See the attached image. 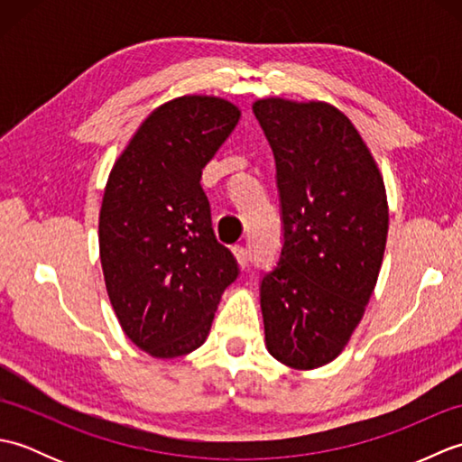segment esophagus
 Masks as SVG:
<instances>
[{
	"label": "esophagus",
	"mask_w": 462,
	"mask_h": 462,
	"mask_svg": "<svg viewBox=\"0 0 462 462\" xmlns=\"http://www.w3.org/2000/svg\"><path fill=\"white\" fill-rule=\"evenodd\" d=\"M234 256H236V260H238L242 270H246V268L250 266V252H248V248L236 246V248H234Z\"/></svg>",
	"instance_id": "obj_1"
}]
</instances>
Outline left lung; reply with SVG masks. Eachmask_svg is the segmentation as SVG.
Instances as JSON below:
<instances>
[{"mask_svg":"<svg viewBox=\"0 0 462 462\" xmlns=\"http://www.w3.org/2000/svg\"><path fill=\"white\" fill-rule=\"evenodd\" d=\"M252 109L276 161L283 236L276 266L260 280L266 346L286 365L313 369L346 347L377 283L385 186L336 106L262 99Z\"/></svg>","mask_w":462,"mask_h":462,"instance_id":"obj_1","label":"left lung"}]
</instances>
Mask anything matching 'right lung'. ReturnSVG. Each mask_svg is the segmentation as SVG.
Wrapping results in <instances>:
<instances>
[{
	"label": "right lung",
	"mask_w": 462,
	"mask_h": 462,
	"mask_svg": "<svg viewBox=\"0 0 462 462\" xmlns=\"http://www.w3.org/2000/svg\"><path fill=\"white\" fill-rule=\"evenodd\" d=\"M240 119L216 97H180L146 116L106 180L99 248L106 291L136 347L171 359L200 347L238 278L216 240L202 169Z\"/></svg>",
	"instance_id": "right-lung-1"
}]
</instances>
